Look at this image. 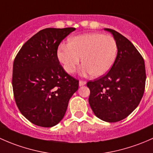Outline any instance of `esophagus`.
<instances>
[{"label": "esophagus", "instance_id": "34e87169", "mask_svg": "<svg viewBox=\"0 0 153 153\" xmlns=\"http://www.w3.org/2000/svg\"><path fill=\"white\" fill-rule=\"evenodd\" d=\"M79 86H83L85 85H86V82L84 81V80H79Z\"/></svg>", "mask_w": 153, "mask_h": 153}]
</instances>
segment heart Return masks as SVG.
I'll return each instance as SVG.
<instances>
[{"label":"heart","mask_w":153,"mask_h":153,"mask_svg":"<svg viewBox=\"0 0 153 153\" xmlns=\"http://www.w3.org/2000/svg\"><path fill=\"white\" fill-rule=\"evenodd\" d=\"M118 45L114 37L98 32L71 37L67 45H61L57 58L67 73L72 74L79 65L93 77L106 74L116 61Z\"/></svg>","instance_id":"b5f03b06"}]
</instances>
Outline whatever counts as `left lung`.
<instances>
[{
  "mask_svg": "<svg viewBox=\"0 0 153 153\" xmlns=\"http://www.w3.org/2000/svg\"><path fill=\"white\" fill-rule=\"evenodd\" d=\"M105 30L116 40L117 57L106 74L87 82L88 102L99 119L116 122L127 117L139 105L145 89V65L128 39L113 29Z\"/></svg>",
  "mask_w": 153,
  "mask_h": 153,
  "instance_id": "1",
  "label": "left lung"
}]
</instances>
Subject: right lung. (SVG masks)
<instances>
[{"instance_id":"obj_1","label":"right lung","mask_w":153,"mask_h":153,"mask_svg":"<svg viewBox=\"0 0 153 153\" xmlns=\"http://www.w3.org/2000/svg\"><path fill=\"white\" fill-rule=\"evenodd\" d=\"M76 29L47 28L24 43L13 63L12 88L20 113L31 123L51 127L65 116L79 80L59 64L58 46Z\"/></svg>"}]
</instances>
